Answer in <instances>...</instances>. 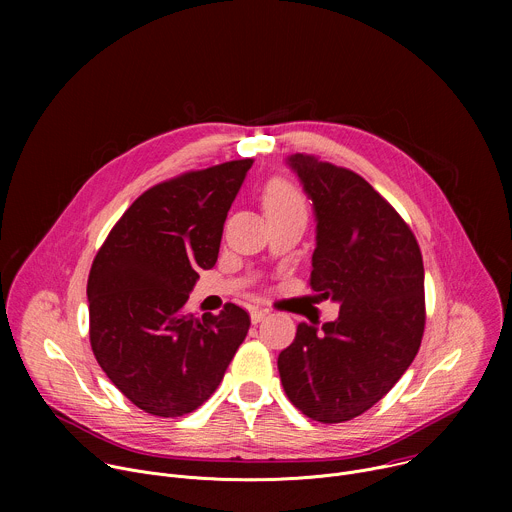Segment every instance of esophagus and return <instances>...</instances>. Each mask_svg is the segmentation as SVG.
<instances>
[{
	"label": "esophagus",
	"mask_w": 512,
	"mask_h": 512,
	"mask_svg": "<svg viewBox=\"0 0 512 512\" xmlns=\"http://www.w3.org/2000/svg\"><path fill=\"white\" fill-rule=\"evenodd\" d=\"M269 314V310H263V308H253L251 310V322L253 324H259V322H263L265 320V316Z\"/></svg>",
	"instance_id": "obj_1"
}]
</instances>
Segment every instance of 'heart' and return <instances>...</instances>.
Listing matches in <instances>:
<instances>
[{
  "label": "heart",
  "instance_id": "heart-1",
  "mask_svg": "<svg viewBox=\"0 0 512 512\" xmlns=\"http://www.w3.org/2000/svg\"><path fill=\"white\" fill-rule=\"evenodd\" d=\"M261 200H263L265 214L283 212V210H291V208H306V200H304L302 192L285 178L269 180L263 188Z\"/></svg>",
  "mask_w": 512,
  "mask_h": 512
}]
</instances>
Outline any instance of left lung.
<instances>
[{"label":"left lung","instance_id":"8db88e82","mask_svg":"<svg viewBox=\"0 0 512 512\" xmlns=\"http://www.w3.org/2000/svg\"><path fill=\"white\" fill-rule=\"evenodd\" d=\"M314 202L310 285L340 302L322 330L298 324L279 352L287 399L306 417L342 423L381 401L413 362L425 328L423 259L401 214L356 172L310 154L289 158Z\"/></svg>","mask_w":512,"mask_h":512}]
</instances>
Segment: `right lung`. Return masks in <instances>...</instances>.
<instances>
[{
    "label": "right lung",
    "instance_id": "right-lung-1",
    "mask_svg": "<svg viewBox=\"0 0 512 512\" xmlns=\"http://www.w3.org/2000/svg\"><path fill=\"white\" fill-rule=\"evenodd\" d=\"M251 158L190 170L145 190L97 251L89 281L91 348L139 409L180 417L221 385L251 318L186 312L198 269L216 263L227 212Z\"/></svg>",
    "mask_w": 512,
    "mask_h": 512
}]
</instances>
